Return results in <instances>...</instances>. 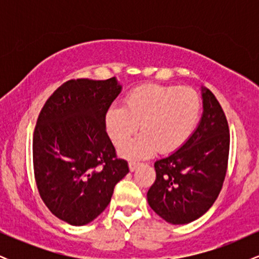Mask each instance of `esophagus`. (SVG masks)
<instances>
[{"mask_svg": "<svg viewBox=\"0 0 259 259\" xmlns=\"http://www.w3.org/2000/svg\"><path fill=\"white\" fill-rule=\"evenodd\" d=\"M140 165V163H136V162H129V169L130 171H135L138 167Z\"/></svg>", "mask_w": 259, "mask_h": 259, "instance_id": "34e87169", "label": "esophagus"}]
</instances>
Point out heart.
Here are the masks:
<instances>
[{
    "instance_id": "heart-1",
    "label": "heart",
    "mask_w": 259,
    "mask_h": 259,
    "mask_svg": "<svg viewBox=\"0 0 259 259\" xmlns=\"http://www.w3.org/2000/svg\"><path fill=\"white\" fill-rule=\"evenodd\" d=\"M201 100L191 89L157 84L134 89L123 107L113 106L105 115L107 135L121 146L140 124L143 133L119 148L125 158H146L157 148L162 153L179 150L194 134L201 117Z\"/></svg>"
}]
</instances>
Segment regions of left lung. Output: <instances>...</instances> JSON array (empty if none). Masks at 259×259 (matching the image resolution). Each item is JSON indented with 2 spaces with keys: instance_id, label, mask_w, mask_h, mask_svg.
<instances>
[{
  "instance_id": "left-lung-1",
  "label": "left lung",
  "mask_w": 259,
  "mask_h": 259,
  "mask_svg": "<svg viewBox=\"0 0 259 259\" xmlns=\"http://www.w3.org/2000/svg\"><path fill=\"white\" fill-rule=\"evenodd\" d=\"M201 119L179 150L154 162L156 181L147 192L150 207L165 222L189 224L212 207L227 174L229 126L214 95L201 86Z\"/></svg>"
}]
</instances>
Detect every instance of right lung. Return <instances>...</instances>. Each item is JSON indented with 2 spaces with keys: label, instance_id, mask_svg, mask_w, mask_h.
<instances>
[{
  "label": "right lung",
  "instance_id": "right-lung-1",
  "mask_svg": "<svg viewBox=\"0 0 259 259\" xmlns=\"http://www.w3.org/2000/svg\"><path fill=\"white\" fill-rule=\"evenodd\" d=\"M121 89L117 78L70 80L38 114L32 141L38 192L53 214L74 227L96 219L129 173L105 127L106 113Z\"/></svg>",
  "mask_w": 259,
  "mask_h": 259
}]
</instances>
